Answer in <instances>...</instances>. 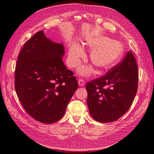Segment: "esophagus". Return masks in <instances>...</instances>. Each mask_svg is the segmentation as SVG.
<instances>
[{
  "instance_id": "obj_1",
  "label": "esophagus",
  "mask_w": 154,
  "mask_h": 154,
  "mask_svg": "<svg viewBox=\"0 0 154 154\" xmlns=\"http://www.w3.org/2000/svg\"><path fill=\"white\" fill-rule=\"evenodd\" d=\"M78 85H80V86H81V87H82V86H83L85 85V81L83 80V79H81V78H80L78 80Z\"/></svg>"
}]
</instances>
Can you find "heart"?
<instances>
[{
  "label": "heart",
  "mask_w": 154,
  "mask_h": 154,
  "mask_svg": "<svg viewBox=\"0 0 154 154\" xmlns=\"http://www.w3.org/2000/svg\"><path fill=\"white\" fill-rule=\"evenodd\" d=\"M87 45L92 51L89 60L96 67L97 71L103 72L108 71L118 64L122 58L123 47L122 43L112 40L106 36H99L90 40ZM84 57V53L80 46L76 44L71 45L69 51V64L71 67L76 66L80 59ZM81 74H89L91 69L83 67L80 69Z\"/></svg>",
  "instance_id": "heart-1"
}]
</instances>
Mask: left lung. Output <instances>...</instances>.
<instances>
[{"label":"left lung","instance_id":"obj_1","mask_svg":"<svg viewBox=\"0 0 154 154\" xmlns=\"http://www.w3.org/2000/svg\"><path fill=\"white\" fill-rule=\"evenodd\" d=\"M138 67L129 51L105 75L88 82L87 103L92 118L100 123L115 122L131 106L137 91Z\"/></svg>","mask_w":154,"mask_h":154}]
</instances>
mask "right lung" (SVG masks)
Instances as JSON below:
<instances>
[{
  "label": "right lung",
  "instance_id": "right-lung-1",
  "mask_svg": "<svg viewBox=\"0 0 154 154\" xmlns=\"http://www.w3.org/2000/svg\"><path fill=\"white\" fill-rule=\"evenodd\" d=\"M64 53L63 44L53 42L40 31L18 54L17 94L27 114L40 123H53L61 119L78 87L76 78L63 62Z\"/></svg>",
  "mask_w": 154,
  "mask_h": 154
}]
</instances>
